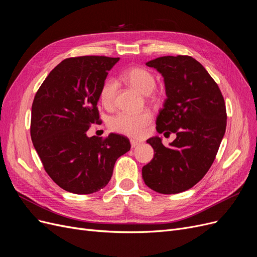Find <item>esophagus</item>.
Wrapping results in <instances>:
<instances>
[{
  "label": "esophagus",
  "instance_id": "esophagus-1",
  "mask_svg": "<svg viewBox=\"0 0 257 257\" xmlns=\"http://www.w3.org/2000/svg\"><path fill=\"white\" fill-rule=\"evenodd\" d=\"M139 145H140V141H138V140H131V146H132V148L138 147Z\"/></svg>",
  "mask_w": 257,
  "mask_h": 257
}]
</instances>
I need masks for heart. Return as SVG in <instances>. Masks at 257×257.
Returning a JSON list of instances; mask_svg holds the SVG:
<instances>
[{
	"label": "heart",
	"mask_w": 257,
	"mask_h": 257,
	"mask_svg": "<svg viewBox=\"0 0 257 257\" xmlns=\"http://www.w3.org/2000/svg\"><path fill=\"white\" fill-rule=\"evenodd\" d=\"M122 78L126 84H128L131 87L141 93L151 95L154 99H157L161 95L159 92L154 90L156 82L153 73L145 68H128L123 72ZM117 89L118 84L116 79L107 78L103 83L100 90V101L103 106L107 108L112 107L114 98H116ZM151 121L152 113L149 110H144L138 113L121 112L110 120L109 127L111 131L119 133V134L137 138L145 134L146 130L150 123H151Z\"/></svg>",
	"instance_id": "heart-1"
}]
</instances>
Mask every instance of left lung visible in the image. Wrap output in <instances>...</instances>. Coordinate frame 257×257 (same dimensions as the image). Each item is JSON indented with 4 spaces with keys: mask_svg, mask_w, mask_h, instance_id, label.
I'll use <instances>...</instances> for the list:
<instances>
[{
    "mask_svg": "<svg viewBox=\"0 0 257 257\" xmlns=\"http://www.w3.org/2000/svg\"><path fill=\"white\" fill-rule=\"evenodd\" d=\"M147 66L162 73L166 86L156 130L175 133L176 138L170 148L157 136L147 140L154 157L143 167V179L156 192H183L201 181L215 161L226 127L225 102L214 78L191 56H163Z\"/></svg>",
    "mask_w": 257,
    "mask_h": 257,
    "instance_id": "1",
    "label": "left lung"
}]
</instances>
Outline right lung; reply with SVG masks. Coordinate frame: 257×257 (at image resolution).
<instances>
[{"label":"right lung","instance_id":"right-lung-1","mask_svg":"<svg viewBox=\"0 0 257 257\" xmlns=\"http://www.w3.org/2000/svg\"><path fill=\"white\" fill-rule=\"evenodd\" d=\"M118 57L66 58L44 79L32 105L31 138L44 170L60 188L76 194L99 191L117 159L131 149L118 134L88 137L101 123L100 90Z\"/></svg>","mask_w":257,"mask_h":257}]
</instances>
